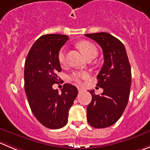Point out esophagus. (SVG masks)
Instances as JSON below:
<instances>
[{"label": "esophagus", "mask_w": 150, "mask_h": 150, "mask_svg": "<svg viewBox=\"0 0 150 150\" xmlns=\"http://www.w3.org/2000/svg\"><path fill=\"white\" fill-rule=\"evenodd\" d=\"M78 91H79V93H81L82 92V91H83V89H82V88H78Z\"/></svg>", "instance_id": "esophagus-1"}]
</instances>
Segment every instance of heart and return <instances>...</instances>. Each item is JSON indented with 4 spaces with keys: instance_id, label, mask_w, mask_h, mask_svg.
I'll return each mask as SVG.
<instances>
[{
    "instance_id": "1",
    "label": "heart",
    "mask_w": 150,
    "mask_h": 150,
    "mask_svg": "<svg viewBox=\"0 0 150 150\" xmlns=\"http://www.w3.org/2000/svg\"><path fill=\"white\" fill-rule=\"evenodd\" d=\"M78 47L82 51L87 59L95 58L98 55L97 48L94 44L89 41H82L78 43ZM58 59L61 65L66 63V49L65 48H61L58 54ZM71 78L74 82L81 83L82 80H86L89 78V74L86 71H76L71 74Z\"/></svg>"
}]
</instances>
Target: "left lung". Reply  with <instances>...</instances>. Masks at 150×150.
Returning a JSON list of instances; mask_svg holds the SVG:
<instances>
[{"instance_id":"left-lung-1","label":"left lung","mask_w":150,"mask_h":150,"mask_svg":"<svg viewBox=\"0 0 150 150\" xmlns=\"http://www.w3.org/2000/svg\"><path fill=\"white\" fill-rule=\"evenodd\" d=\"M102 48L104 64L97 75L101 95L90 91L92 100L87 107V119L91 126L105 128L114 125L123 114L129 96L131 68L124 44L106 32L87 34Z\"/></svg>"}]
</instances>
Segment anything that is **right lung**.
I'll return each instance as SVG.
<instances>
[{
  "instance_id": "obj_1",
  "label": "right lung",
  "mask_w": 150,
  "mask_h": 150,
  "mask_svg": "<svg viewBox=\"0 0 150 150\" xmlns=\"http://www.w3.org/2000/svg\"><path fill=\"white\" fill-rule=\"evenodd\" d=\"M69 39L58 34L38 38L28 52L24 68V88L30 108L36 119L45 127L59 129L68 123V110L78 90L64 84L59 93L52 85L57 83V73L62 71L58 54Z\"/></svg>"
}]
</instances>
